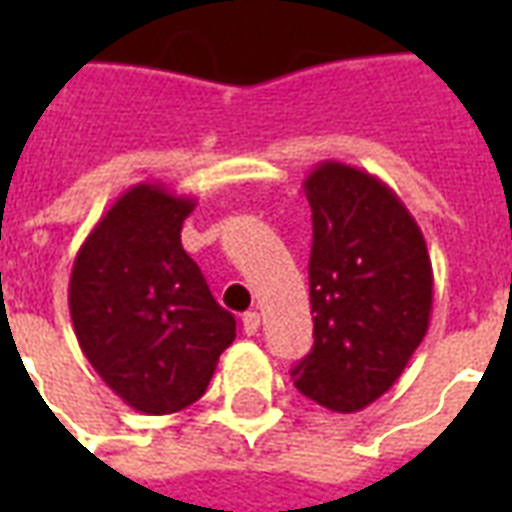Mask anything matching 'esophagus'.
I'll return each mask as SVG.
<instances>
[{"label":"esophagus","mask_w":512,"mask_h":512,"mask_svg":"<svg viewBox=\"0 0 512 512\" xmlns=\"http://www.w3.org/2000/svg\"><path fill=\"white\" fill-rule=\"evenodd\" d=\"M260 329V315L257 312H246L244 315V332L246 334H257Z\"/></svg>","instance_id":"obj_1"}]
</instances>
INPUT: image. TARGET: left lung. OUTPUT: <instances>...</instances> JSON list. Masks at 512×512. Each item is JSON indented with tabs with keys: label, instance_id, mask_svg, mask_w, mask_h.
Here are the masks:
<instances>
[{
	"label": "left lung",
	"instance_id": "obj_1",
	"mask_svg": "<svg viewBox=\"0 0 512 512\" xmlns=\"http://www.w3.org/2000/svg\"><path fill=\"white\" fill-rule=\"evenodd\" d=\"M304 194L315 345L293 384L318 406L354 414L389 392L428 332L433 266L414 216L376 175L321 161Z\"/></svg>",
	"mask_w": 512,
	"mask_h": 512
}]
</instances>
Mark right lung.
I'll return each instance as SVG.
<instances>
[{
    "instance_id": "add662e5",
    "label": "right lung",
    "mask_w": 512,
    "mask_h": 512,
    "mask_svg": "<svg viewBox=\"0 0 512 512\" xmlns=\"http://www.w3.org/2000/svg\"><path fill=\"white\" fill-rule=\"evenodd\" d=\"M194 205L161 183H136L73 260L76 340L104 384L142 414L191 406L235 340V318L180 244Z\"/></svg>"
}]
</instances>
